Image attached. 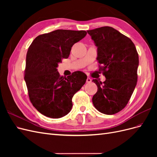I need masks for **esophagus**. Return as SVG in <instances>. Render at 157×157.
<instances>
[{"instance_id": "obj_1", "label": "esophagus", "mask_w": 157, "mask_h": 157, "mask_svg": "<svg viewBox=\"0 0 157 157\" xmlns=\"http://www.w3.org/2000/svg\"><path fill=\"white\" fill-rule=\"evenodd\" d=\"M91 81H92L91 78H90V77H88V78H87V79H86V82L90 83V82H91Z\"/></svg>"}]
</instances>
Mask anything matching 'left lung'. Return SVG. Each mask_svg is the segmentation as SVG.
I'll return each mask as SVG.
<instances>
[{
	"label": "left lung",
	"instance_id": "left-lung-1",
	"mask_svg": "<svg viewBox=\"0 0 157 157\" xmlns=\"http://www.w3.org/2000/svg\"><path fill=\"white\" fill-rule=\"evenodd\" d=\"M87 32L98 47L99 70L106 78L103 83L93 80L98 91L92 102L99 112L113 115L126 106L134 92L137 81L138 54L131 39L111 27Z\"/></svg>",
	"mask_w": 157,
	"mask_h": 157
}]
</instances>
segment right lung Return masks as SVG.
Returning a JSON list of instances; mask_svg holds the SVG:
<instances>
[{
  "label": "right lung",
  "mask_w": 157,
  "mask_h": 157,
  "mask_svg": "<svg viewBox=\"0 0 157 157\" xmlns=\"http://www.w3.org/2000/svg\"><path fill=\"white\" fill-rule=\"evenodd\" d=\"M86 34L85 31L58 29L36 36L29 47L24 79L31 103L44 116L58 118L68 114L74 94L86 82L87 76L82 71L66 77L60 76L57 67Z\"/></svg>",
  "instance_id": "obj_1"
}]
</instances>
